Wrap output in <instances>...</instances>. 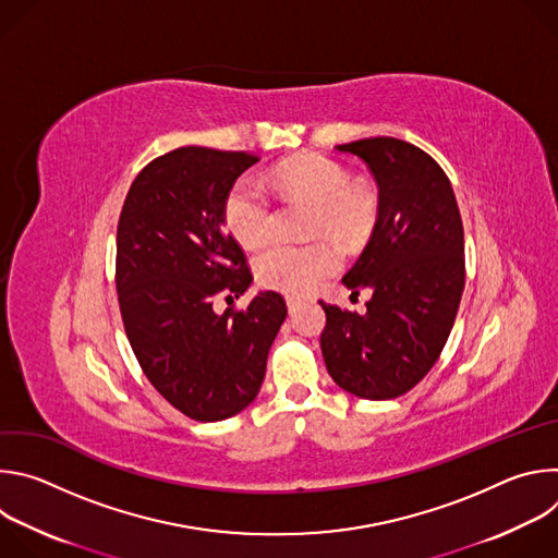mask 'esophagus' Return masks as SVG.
<instances>
[{"label": "esophagus", "instance_id": "1", "mask_svg": "<svg viewBox=\"0 0 558 558\" xmlns=\"http://www.w3.org/2000/svg\"><path fill=\"white\" fill-rule=\"evenodd\" d=\"M300 306H302V300H300V298H293V295H289V298H287V308H289V313H291V315H293Z\"/></svg>", "mask_w": 558, "mask_h": 558}]
</instances>
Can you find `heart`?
Returning <instances> with one entry per match:
<instances>
[{"instance_id":"b5f03b06","label":"heart","mask_w":558,"mask_h":558,"mask_svg":"<svg viewBox=\"0 0 558 558\" xmlns=\"http://www.w3.org/2000/svg\"><path fill=\"white\" fill-rule=\"evenodd\" d=\"M274 185L284 196L306 198L317 205L315 233H327L342 245H357L377 220V192L360 181L351 183L344 166L323 154H304L274 170ZM222 220L243 247H256L274 231V205L265 185L245 174L222 203ZM340 269V254L327 243H274L256 258L258 282L289 295H308Z\"/></svg>"}]
</instances>
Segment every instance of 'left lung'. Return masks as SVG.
Wrapping results in <instances>:
<instances>
[{"mask_svg":"<svg viewBox=\"0 0 558 558\" xmlns=\"http://www.w3.org/2000/svg\"><path fill=\"white\" fill-rule=\"evenodd\" d=\"M366 163L377 183L371 241L342 278L366 313L323 304L320 336L333 381L362 400H392L437 362L463 293V225L452 185L420 147L375 136L338 145Z\"/></svg>","mask_w":558,"mask_h":558,"instance_id":"left-lung-1","label":"left lung"}]
</instances>
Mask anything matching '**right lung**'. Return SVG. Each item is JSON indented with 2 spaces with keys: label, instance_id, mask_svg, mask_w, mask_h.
<instances>
[{
  "label": "right lung",
  "instance_id": "1",
  "mask_svg": "<svg viewBox=\"0 0 558 558\" xmlns=\"http://www.w3.org/2000/svg\"><path fill=\"white\" fill-rule=\"evenodd\" d=\"M258 163L252 151L179 147L134 179L117 229V293L130 347L166 400L196 422L245 411L263 386L269 349L287 317L276 291L247 308L214 311L254 282L225 231L229 187Z\"/></svg>",
  "mask_w": 558,
  "mask_h": 558
}]
</instances>
